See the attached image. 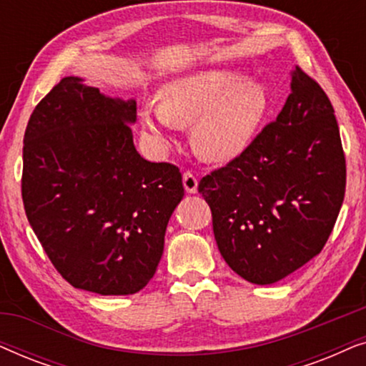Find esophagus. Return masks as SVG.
Segmentation results:
<instances>
[{
	"label": "esophagus",
	"instance_id": "34e87169",
	"mask_svg": "<svg viewBox=\"0 0 366 366\" xmlns=\"http://www.w3.org/2000/svg\"><path fill=\"white\" fill-rule=\"evenodd\" d=\"M183 187L187 189V193H197L198 189V178L194 177L192 172L183 173Z\"/></svg>",
	"mask_w": 366,
	"mask_h": 366
}]
</instances>
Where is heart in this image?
<instances>
[{"mask_svg": "<svg viewBox=\"0 0 366 366\" xmlns=\"http://www.w3.org/2000/svg\"><path fill=\"white\" fill-rule=\"evenodd\" d=\"M158 103L139 109L144 137L157 147H167L177 124H193L194 152L217 163L247 152L272 109V97L262 81L229 71L172 79L159 89Z\"/></svg>", "mask_w": 366, "mask_h": 366, "instance_id": "heart-1", "label": "heart"}]
</instances>
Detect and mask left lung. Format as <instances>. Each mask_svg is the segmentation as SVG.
<instances>
[{"mask_svg":"<svg viewBox=\"0 0 366 366\" xmlns=\"http://www.w3.org/2000/svg\"><path fill=\"white\" fill-rule=\"evenodd\" d=\"M347 167L335 109L302 68L273 123L248 149L202 178L218 249L254 285L288 277L322 252L345 198Z\"/></svg>","mask_w":366,"mask_h":366,"instance_id":"8db88e82","label":"left lung"}]
</instances>
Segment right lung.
I'll list each match as a JSON object with an SVG mask.
<instances>
[{
    "mask_svg": "<svg viewBox=\"0 0 366 366\" xmlns=\"http://www.w3.org/2000/svg\"><path fill=\"white\" fill-rule=\"evenodd\" d=\"M137 102L66 76L36 104L23 144L28 222L74 288L133 295L153 278L182 202L174 164L147 162L132 127Z\"/></svg>",
    "mask_w": 366,
    "mask_h": 366,
    "instance_id": "obj_1",
    "label": "right lung"
}]
</instances>
